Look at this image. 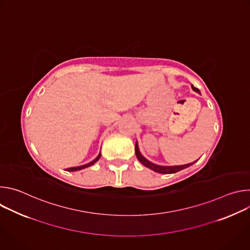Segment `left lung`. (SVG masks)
I'll use <instances>...</instances> for the list:
<instances>
[{"instance_id": "1", "label": "left lung", "mask_w": 250, "mask_h": 250, "mask_svg": "<svg viewBox=\"0 0 250 250\" xmlns=\"http://www.w3.org/2000/svg\"><path fill=\"white\" fill-rule=\"evenodd\" d=\"M192 88H193V90H194L195 92H197V93L200 94V91H199L198 88H195L193 85H192ZM135 155H136L137 159L139 160V162H140L142 165H145V166H146L147 168H149V169H151V170H153V171H155V172L162 173V174L176 173V172H178V171L183 170V169H185V168H187V167L193 165V164L196 162V161H195V162H193V163H189V164H185V165H180V166H159V165H155V164L149 162L147 159H146L144 156H142V155L140 154L139 149H138V146H137V142L135 144Z\"/></svg>"}]
</instances>
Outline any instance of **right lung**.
<instances>
[{"label":"right lung","mask_w":250,"mask_h":250,"mask_svg":"<svg viewBox=\"0 0 250 250\" xmlns=\"http://www.w3.org/2000/svg\"><path fill=\"white\" fill-rule=\"evenodd\" d=\"M101 157V153L98 155V157L96 158V159H94L92 162H90V163H88V164H86V165H82V166H79V167H72V168H68L67 169V171H77V170H81V169H84V168H86V167H88V166H91V165H93L95 162H97L98 160H99V158Z\"/></svg>","instance_id":"1"}]
</instances>
